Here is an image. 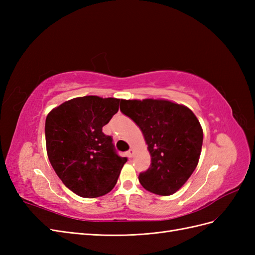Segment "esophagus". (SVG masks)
I'll list each match as a JSON object with an SVG mask.
<instances>
[{"label":"esophagus","mask_w":255,"mask_h":255,"mask_svg":"<svg viewBox=\"0 0 255 255\" xmlns=\"http://www.w3.org/2000/svg\"><path fill=\"white\" fill-rule=\"evenodd\" d=\"M133 153H134V151L130 149V150H128V152H127V156L128 157V158H132L133 157Z\"/></svg>","instance_id":"obj_1"}]
</instances>
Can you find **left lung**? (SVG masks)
Listing matches in <instances>:
<instances>
[{"label": "left lung", "mask_w": 255, "mask_h": 255, "mask_svg": "<svg viewBox=\"0 0 255 255\" xmlns=\"http://www.w3.org/2000/svg\"><path fill=\"white\" fill-rule=\"evenodd\" d=\"M120 111L139 127L151 154V165L140 172L142 187L170 196L195 171L201 154L203 130L188 107L167 100H121Z\"/></svg>", "instance_id": "obj_1"}]
</instances>
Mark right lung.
Listing matches in <instances>:
<instances>
[{"label": "right lung", "mask_w": 255, "mask_h": 255, "mask_svg": "<svg viewBox=\"0 0 255 255\" xmlns=\"http://www.w3.org/2000/svg\"><path fill=\"white\" fill-rule=\"evenodd\" d=\"M120 99L86 96L52 110L45 119L50 163L66 186L83 198L106 195L127 157L118 155L102 128L119 110Z\"/></svg>", "instance_id": "add662e5"}]
</instances>
